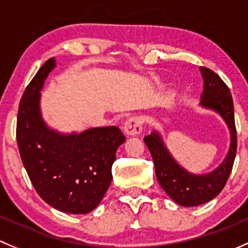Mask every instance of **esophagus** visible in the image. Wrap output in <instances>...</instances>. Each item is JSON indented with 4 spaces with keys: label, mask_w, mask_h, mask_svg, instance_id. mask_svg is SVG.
<instances>
[{
    "label": "esophagus",
    "mask_w": 248,
    "mask_h": 248,
    "mask_svg": "<svg viewBox=\"0 0 248 248\" xmlns=\"http://www.w3.org/2000/svg\"><path fill=\"white\" fill-rule=\"evenodd\" d=\"M143 126V121L141 117L134 116L127 119L124 124V132L127 136H136L141 134Z\"/></svg>",
    "instance_id": "1"
}]
</instances>
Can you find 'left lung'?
Returning a JSON list of instances; mask_svg holds the SVG:
<instances>
[{
  "instance_id": "obj_1",
  "label": "left lung",
  "mask_w": 248,
  "mask_h": 248,
  "mask_svg": "<svg viewBox=\"0 0 248 248\" xmlns=\"http://www.w3.org/2000/svg\"><path fill=\"white\" fill-rule=\"evenodd\" d=\"M200 70L204 81L200 105L219 114L231 134L228 153L221 165L205 174H195L185 170L172 156L159 131H153L144 137L154 161L157 181L163 191L181 206H197L218 196L228 180L236 154L238 141L231 91L213 70L203 67Z\"/></svg>"
}]
</instances>
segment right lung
Returning a JSON list of instances; mask_svg holds the SVG:
<instances>
[{"label": "right lung", "mask_w": 248, "mask_h": 248, "mask_svg": "<svg viewBox=\"0 0 248 248\" xmlns=\"http://www.w3.org/2000/svg\"><path fill=\"white\" fill-rule=\"evenodd\" d=\"M55 67L53 58L45 62L25 89L17 112V147L35 191L48 205L63 213L87 214L108 190L116 152L125 137L117 126L91 127L80 134L47 126L40 111V91Z\"/></svg>", "instance_id": "add662e5"}]
</instances>
